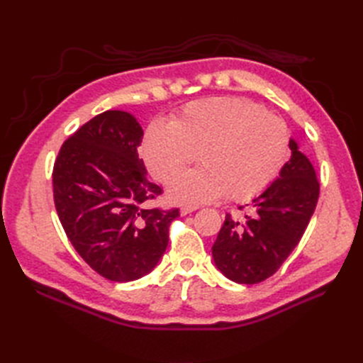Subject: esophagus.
Masks as SVG:
<instances>
[{
  "label": "esophagus",
  "mask_w": 363,
  "mask_h": 363,
  "mask_svg": "<svg viewBox=\"0 0 363 363\" xmlns=\"http://www.w3.org/2000/svg\"><path fill=\"white\" fill-rule=\"evenodd\" d=\"M194 211H196V207H194V206H184V207L180 208V213H182V215H189V213H192Z\"/></svg>",
  "instance_id": "esophagus-1"
}]
</instances>
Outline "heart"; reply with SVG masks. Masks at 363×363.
I'll return each instance as SVG.
<instances>
[{"mask_svg": "<svg viewBox=\"0 0 363 363\" xmlns=\"http://www.w3.org/2000/svg\"><path fill=\"white\" fill-rule=\"evenodd\" d=\"M195 152L202 167L172 182L171 199L196 206L225 194L240 201L277 177L289 155V135L279 116L252 101L212 96L188 103L169 123H151L140 145L148 169L162 183L174 179Z\"/></svg>", "mask_w": 363, "mask_h": 363, "instance_id": "heart-1", "label": "heart"}]
</instances>
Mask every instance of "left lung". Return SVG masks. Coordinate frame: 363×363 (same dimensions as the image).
Masks as SVG:
<instances>
[{"label": "left lung", "instance_id": "8db88e82", "mask_svg": "<svg viewBox=\"0 0 363 363\" xmlns=\"http://www.w3.org/2000/svg\"><path fill=\"white\" fill-rule=\"evenodd\" d=\"M289 148L292 156L279 179L247 204L250 212L242 219L225 215L212 247L215 265L236 283L255 284L271 277L298 245L315 212L320 196L316 172L294 139Z\"/></svg>", "mask_w": 363, "mask_h": 363}]
</instances>
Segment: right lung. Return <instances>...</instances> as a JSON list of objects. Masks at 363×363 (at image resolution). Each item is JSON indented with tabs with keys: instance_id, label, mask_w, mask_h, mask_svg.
<instances>
[{
	"instance_id": "obj_1",
	"label": "right lung",
	"mask_w": 363,
	"mask_h": 363,
	"mask_svg": "<svg viewBox=\"0 0 363 363\" xmlns=\"http://www.w3.org/2000/svg\"><path fill=\"white\" fill-rule=\"evenodd\" d=\"M144 130L123 111H106L63 142L52 168L54 204L75 251L100 276L133 281L168 247L179 208L144 204L162 194L147 179L138 147Z\"/></svg>"
}]
</instances>
